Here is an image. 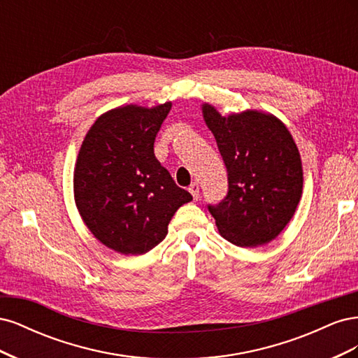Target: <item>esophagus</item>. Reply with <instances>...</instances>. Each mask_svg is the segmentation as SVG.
Listing matches in <instances>:
<instances>
[{
	"mask_svg": "<svg viewBox=\"0 0 358 358\" xmlns=\"http://www.w3.org/2000/svg\"><path fill=\"white\" fill-rule=\"evenodd\" d=\"M188 191L191 192V196H192L194 200H199V196H200V187H199V183H196V182L191 183Z\"/></svg>",
	"mask_w": 358,
	"mask_h": 358,
	"instance_id": "obj_1",
	"label": "esophagus"
}]
</instances>
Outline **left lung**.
<instances>
[{"label": "left lung", "instance_id": "left-lung-1", "mask_svg": "<svg viewBox=\"0 0 358 358\" xmlns=\"http://www.w3.org/2000/svg\"><path fill=\"white\" fill-rule=\"evenodd\" d=\"M201 110L229 173L227 197L208 206L220 234L241 248L272 242L301 199L303 167L294 138L272 113L222 116L209 103Z\"/></svg>", "mask_w": 358, "mask_h": 358}]
</instances>
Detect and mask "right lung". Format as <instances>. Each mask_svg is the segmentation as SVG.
Instances as JSON below:
<instances>
[{
	"label": "right lung",
	"instance_id": "obj_1",
	"mask_svg": "<svg viewBox=\"0 0 358 358\" xmlns=\"http://www.w3.org/2000/svg\"><path fill=\"white\" fill-rule=\"evenodd\" d=\"M171 103L127 104L103 113L76 159L74 201L90 231L124 255H142L167 236L173 215L192 200L155 158Z\"/></svg>",
	"mask_w": 358,
	"mask_h": 358
}]
</instances>
